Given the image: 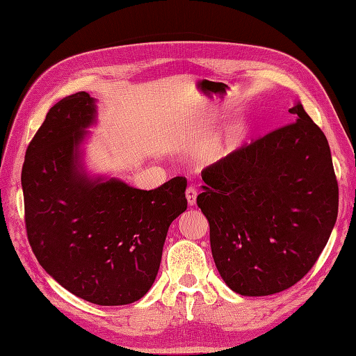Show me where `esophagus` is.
<instances>
[{
	"label": "esophagus",
	"mask_w": 356,
	"mask_h": 356,
	"mask_svg": "<svg viewBox=\"0 0 356 356\" xmlns=\"http://www.w3.org/2000/svg\"><path fill=\"white\" fill-rule=\"evenodd\" d=\"M185 195H186V202H188V205H190V207H194V205H195V202H197V190H195V188H193V186H188V188H186V193H185Z\"/></svg>",
	"instance_id": "1"
}]
</instances>
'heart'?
<instances>
[{
  "mask_svg": "<svg viewBox=\"0 0 356 356\" xmlns=\"http://www.w3.org/2000/svg\"><path fill=\"white\" fill-rule=\"evenodd\" d=\"M220 149H222V148H216V149L213 151V154H211V157H217L218 154H220Z\"/></svg>",
  "mask_w": 356,
  "mask_h": 356,
  "instance_id": "b5f03b06",
  "label": "heart"
}]
</instances>
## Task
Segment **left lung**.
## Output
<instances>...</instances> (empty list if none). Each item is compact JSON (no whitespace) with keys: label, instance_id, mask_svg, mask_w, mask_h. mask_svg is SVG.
Instances as JSON below:
<instances>
[{"label":"left lung","instance_id":"1","mask_svg":"<svg viewBox=\"0 0 356 356\" xmlns=\"http://www.w3.org/2000/svg\"><path fill=\"white\" fill-rule=\"evenodd\" d=\"M295 122L203 170L197 205L223 282L246 297L289 289L318 260L338 216L326 136L297 102Z\"/></svg>","mask_w":356,"mask_h":356}]
</instances>
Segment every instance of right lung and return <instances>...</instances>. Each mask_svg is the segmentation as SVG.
Instances as JSON below:
<instances>
[{
  "label": "right lung",
  "instance_id": "obj_1",
  "mask_svg": "<svg viewBox=\"0 0 356 356\" xmlns=\"http://www.w3.org/2000/svg\"><path fill=\"white\" fill-rule=\"evenodd\" d=\"M88 93L49 110L21 172L26 229L50 277L99 306L140 300L161 266L166 232L186 209V179L143 191L116 177L88 176L81 145L96 124Z\"/></svg>",
  "mask_w": 356,
  "mask_h": 356
}]
</instances>
